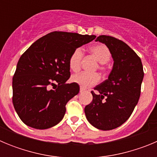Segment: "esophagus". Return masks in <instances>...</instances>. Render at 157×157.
I'll list each match as a JSON object with an SVG mask.
<instances>
[{"mask_svg": "<svg viewBox=\"0 0 157 157\" xmlns=\"http://www.w3.org/2000/svg\"><path fill=\"white\" fill-rule=\"evenodd\" d=\"M83 91H85V89L82 88V87H80V93H82Z\"/></svg>", "mask_w": 157, "mask_h": 157, "instance_id": "esophagus-1", "label": "esophagus"}]
</instances>
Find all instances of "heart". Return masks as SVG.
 Returning a JSON list of instances; mask_svg holds the SVG:
<instances>
[{
  "label": "heart",
  "instance_id": "b5f03b06",
  "mask_svg": "<svg viewBox=\"0 0 157 157\" xmlns=\"http://www.w3.org/2000/svg\"><path fill=\"white\" fill-rule=\"evenodd\" d=\"M90 52L93 57L99 63L98 68L101 71L106 70L105 63L110 60L111 52L109 48L103 44H98L90 48ZM83 58V52L80 48L75 49L69 58V67L73 71H79L81 67L82 60ZM71 81L77 83L82 88H88L97 85L100 81V76L97 73H87L81 72L71 76Z\"/></svg>",
  "mask_w": 157,
  "mask_h": 157
}]
</instances>
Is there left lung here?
Segmentation results:
<instances>
[{
  "label": "left lung",
  "instance_id": "left-lung-1",
  "mask_svg": "<svg viewBox=\"0 0 157 157\" xmlns=\"http://www.w3.org/2000/svg\"><path fill=\"white\" fill-rule=\"evenodd\" d=\"M96 41L104 43L114 60L109 78L91 91L93 101L85 107L91 125L102 130L117 128L129 119L138 102L143 66L136 52L125 42L112 36L100 35Z\"/></svg>",
  "mask_w": 157,
  "mask_h": 157
}]
</instances>
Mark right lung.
Masks as SVG:
<instances>
[{
    "mask_svg": "<svg viewBox=\"0 0 157 157\" xmlns=\"http://www.w3.org/2000/svg\"><path fill=\"white\" fill-rule=\"evenodd\" d=\"M95 37L51 32L20 56L12 78V103L26 125L44 130L61 121L67 103L79 92L77 83H65L71 76L69 58L75 49Z\"/></svg>",
    "mask_w": 157,
    "mask_h": 157,
    "instance_id": "obj_1",
    "label": "right lung"
}]
</instances>
